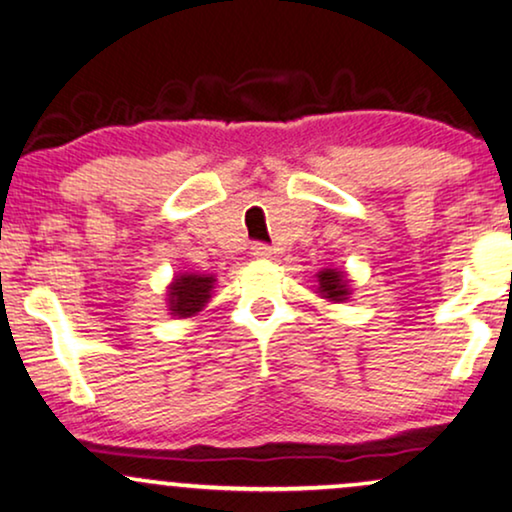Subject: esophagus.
Returning a JSON list of instances; mask_svg holds the SVG:
<instances>
[{
	"label": "esophagus",
	"instance_id": "esophagus-1",
	"mask_svg": "<svg viewBox=\"0 0 512 512\" xmlns=\"http://www.w3.org/2000/svg\"><path fill=\"white\" fill-rule=\"evenodd\" d=\"M251 256L258 258V261H268V258H273V249L266 244H254L251 246Z\"/></svg>",
	"mask_w": 512,
	"mask_h": 512
}]
</instances>
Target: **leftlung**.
Listing matches in <instances>:
<instances>
[{
    "mask_svg": "<svg viewBox=\"0 0 512 512\" xmlns=\"http://www.w3.org/2000/svg\"><path fill=\"white\" fill-rule=\"evenodd\" d=\"M315 294L320 299L330 301V304H344L351 299L353 287L351 277L346 275V270L339 268H323L315 273Z\"/></svg>",
    "mask_w": 512,
    "mask_h": 512,
    "instance_id": "8db88e82",
    "label": "left lung"
}]
</instances>
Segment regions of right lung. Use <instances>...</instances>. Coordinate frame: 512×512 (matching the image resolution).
Instances as JSON below:
<instances>
[{"mask_svg":"<svg viewBox=\"0 0 512 512\" xmlns=\"http://www.w3.org/2000/svg\"><path fill=\"white\" fill-rule=\"evenodd\" d=\"M216 289V275L180 273L166 287V308L173 318H194L204 311Z\"/></svg>","mask_w":512,"mask_h":512,"instance_id":"right-lung-1","label":"right lung"}]
</instances>
